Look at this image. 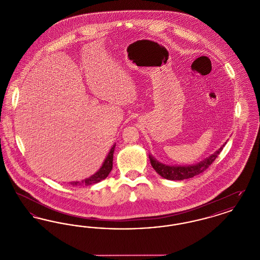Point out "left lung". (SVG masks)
<instances>
[{
  "label": "left lung",
  "mask_w": 260,
  "mask_h": 260,
  "mask_svg": "<svg viewBox=\"0 0 260 260\" xmlns=\"http://www.w3.org/2000/svg\"><path fill=\"white\" fill-rule=\"evenodd\" d=\"M225 144L226 142L220 148L215 151L212 155H210V157L206 158L204 161H200L196 165H191V166H168L157 161L151 155H149V159L153 169L156 171V173H159L161 177L169 180H183V179L194 177L195 175H198L200 173L205 172L212 164V161L217 158V156L222 151Z\"/></svg>",
  "instance_id": "left-lung-1"
}]
</instances>
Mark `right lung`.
I'll use <instances>...</instances> for the list:
<instances>
[{"label":"right lung","instance_id":"add662e5","mask_svg":"<svg viewBox=\"0 0 260 260\" xmlns=\"http://www.w3.org/2000/svg\"><path fill=\"white\" fill-rule=\"evenodd\" d=\"M115 146L116 144L113 145L110 152L108 153L105 161H103L101 168L99 169V171L96 173H94L93 175L89 176L88 178H86L82 181H76V182H70V184L73 186H79V185H91V184H94V183H98L99 181L105 179L108 174L110 173L112 171V168H113V154H114V150H115Z\"/></svg>","mask_w":260,"mask_h":260}]
</instances>
